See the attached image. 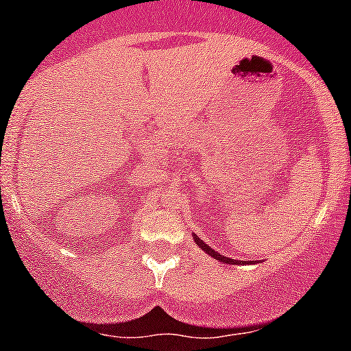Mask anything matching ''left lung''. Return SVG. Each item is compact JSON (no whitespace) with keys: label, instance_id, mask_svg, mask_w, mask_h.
<instances>
[{"label":"left lung","instance_id":"1","mask_svg":"<svg viewBox=\"0 0 351 351\" xmlns=\"http://www.w3.org/2000/svg\"><path fill=\"white\" fill-rule=\"evenodd\" d=\"M194 242L197 243V247L202 248V250L208 253V255H210V256H213V258H216V260H219V261H222V263H229V265H245V261H242V260L229 258V256H223V255H221V253H217L216 250H213V248H210L208 243L202 242V240H201L199 237H197V235H194Z\"/></svg>","mask_w":351,"mask_h":351}]
</instances>
